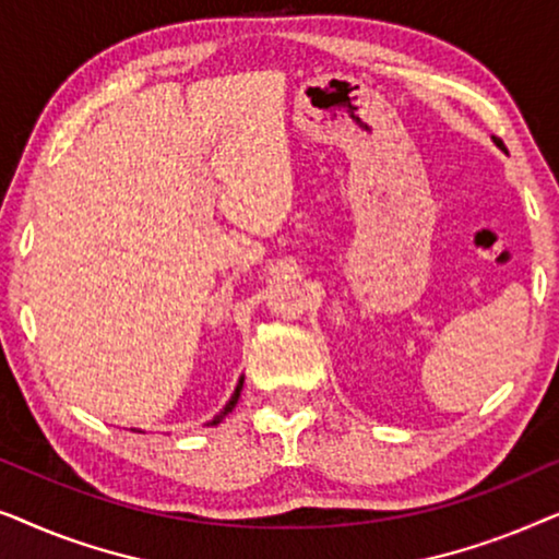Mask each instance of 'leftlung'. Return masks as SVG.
I'll return each instance as SVG.
<instances>
[{"instance_id": "left-lung-1", "label": "left lung", "mask_w": 559, "mask_h": 559, "mask_svg": "<svg viewBox=\"0 0 559 559\" xmlns=\"http://www.w3.org/2000/svg\"><path fill=\"white\" fill-rule=\"evenodd\" d=\"M493 144H496V147H499V150H503V152H507V147H503V142L499 140V136H493Z\"/></svg>"}]
</instances>
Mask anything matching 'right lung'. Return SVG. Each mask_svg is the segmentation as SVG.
I'll return each mask as SVG.
<instances>
[{"label": "right lung", "instance_id": "obj_1", "mask_svg": "<svg viewBox=\"0 0 559 559\" xmlns=\"http://www.w3.org/2000/svg\"><path fill=\"white\" fill-rule=\"evenodd\" d=\"M241 386H243V377L239 379V384H236V389H234V394H231V400H228V402H226V407H224V409H221V412H218V415H216V417H213L209 425H218V423H221V419H224V417L228 415V412H231V409L236 407V402H239V396H241Z\"/></svg>", "mask_w": 559, "mask_h": 559}]
</instances>
